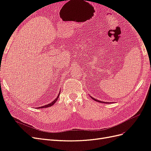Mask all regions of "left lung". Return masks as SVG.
<instances>
[{
    "mask_svg": "<svg viewBox=\"0 0 151 151\" xmlns=\"http://www.w3.org/2000/svg\"><path fill=\"white\" fill-rule=\"evenodd\" d=\"M91 98H92L93 99H94V101H98V102H99V103H108V104H109V103H111V102H103V101H99V100H98V99H95L94 98H93L92 96H91Z\"/></svg>",
    "mask_w": 151,
    "mask_h": 151,
    "instance_id": "8db88e82",
    "label": "left lung"
}]
</instances>
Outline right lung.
<instances>
[{"mask_svg": "<svg viewBox=\"0 0 151 151\" xmlns=\"http://www.w3.org/2000/svg\"><path fill=\"white\" fill-rule=\"evenodd\" d=\"M60 93H58V96H57V97L54 99V101H53L52 103H49V104H46V105H45V106H40V107H38L37 108H48V107H50V106H52V105H53L55 103H56V101H57V99H58V97H59V95H60Z\"/></svg>", "mask_w": 151, "mask_h": 151, "instance_id": "obj_1", "label": "right lung"}]
</instances>
